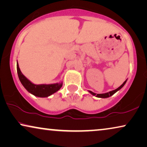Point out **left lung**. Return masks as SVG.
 <instances>
[{
    "label": "left lung",
    "instance_id": "obj_1",
    "mask_svg": "<svg viewBox=\"0 0 147 147\" xmlns=\"http://www.w3.org/2000/svg\"><path fill=\"white\" fill-rule=\"evenodd\" d=\"M126 81H127V79L124 82V83H123V84H122V85H120V87H119L118 88H117L116 89L113 90V91H109V92H107V93H105L97 94V93H93V92H92L91 91H89V93L91 94V95H94V96H95V97H99V98H107V97L111 96V95H113V94H114L115 93H116L117 91H118L119 90H120L121 89H122V88L124 86L125 84H126Z\"/></svg>",
    "mask_w": 147,
    "mask_h": 147
}]
</instances>
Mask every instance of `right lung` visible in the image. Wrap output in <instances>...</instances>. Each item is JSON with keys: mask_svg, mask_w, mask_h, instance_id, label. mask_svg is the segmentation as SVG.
Segmentation results:
<instances>
[{"mask_svg": "<svg viewBox=\"0 0 147 147\" xmlns=\"http://www.w3.org/2000/svg\"><path fill=\"white\" fill-rule=\"evenodd\" d=\"M17 70L18 74L19 79L20 80L21 84L25 88L29 93L32 94L36 97H47L57 92L62 86V82L56 83L54 84H40L36 85L27 79L19 68L18 62H17Z\"/></svg>", "mask_w": 147, "mask_h": 147, "instance_id": "obj_1", "label": "right lung"}]
</instances>
